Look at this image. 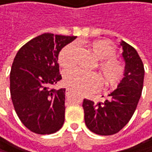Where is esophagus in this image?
<instances>
[{"instance_id":"esophagus-1","label":"esophagus","mask_w":152,"mask_h":152,"mask_svg":"<svg viewBox=\"0 0 152 152\" xmlns=\"http://www.w3.org/2000/svg\"><path fill=\"white\" fill-rule=\"evenodd\" d=\"M71 92H72V90H71V89H69V88H67V89L66 90V94H69Z\"/></svg>"}]
</instances>
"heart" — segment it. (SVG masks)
<instances>
[{
  "label": "heart",
  "instance_id": "1",
  "mask_svg": "<svg viewBox=\"0 0 152 152\" xmlns=\"http://www.w3.org/2000/svg\"><path fill=\"white\" fill-rule=\"evenodd\" d=\"M90 48L95 57L100 59L99 68L104 81L113 85L120 81L124 74V66L115 58V48L106 40H95L90 43ZM77 45L70 43L65 46L58 54L59 64L66 67H72L75 64ZM64 82L66 86L86 94L98 90L101 86V79L94 72H86L79 68L67 70L64 73Z\"/></svg>",
  "mask_w": 152,
  "mask_h": 152
}]
</instances>
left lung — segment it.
<instances>
[{
	"mask_svg": "<svg viewBox=\"0 0 152 152\" xmlns=\"http://www.w3.org/2000/svg\"><path fill=\"white\" fill-rule=\"evenodd\" d=\"M125 60L124 77L113 91L110 99L94 103L84 99L85 123L94 133L113 135L120 132L131 120L142 95L144 66L139 54L128 43L122 41Z\"/></svg>",
	"mask_w": 152,
	"mask_h": 152,
	"instance_id": "8db88e82",
	"label": "left lung"
}]
</instances>
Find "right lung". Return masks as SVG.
<instances>
[{
	"label": "right lung",
	"mask_w": 152,
	"mask_h": 152,
	"mask_svg": "<svg viewBox=\"0 0 152 152\" xmlns=\"http://www.w3.org/2000/svg\"><path fill=\"white\" fill-rule=\"evenodd\" d=\"M75 36L44 33L20 48L10 74V90L15 112L32 132L51 134L65 121L66 88L56 90L62 77L58 57Z\"/></svg>",
	"instance_id": "obj_1"
}]
</instances>
